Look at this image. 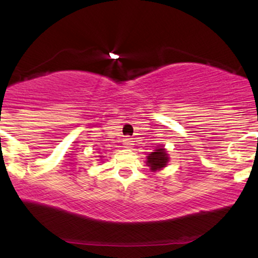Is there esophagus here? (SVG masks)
<instances>
[{
    "mask_svg": "<svg viewBox=\"0 0 258 258\" xmlns=\"http://www.w3.org/2000/svg\"><path fill=\"white\" fill-rule=\"evenodd\" d=\"M123 144H125L126 148H131V146H133V141L132 138H128V137H125L123 138Z\"/></svg>",
    "mask_w": 258,
    "mask_h": 258,
    "instance_id": "obj_1",
    "label": "esophagus"
}]
</instances>
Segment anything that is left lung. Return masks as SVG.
Masks as SVG:
<instances>
[{
	"instance_id": "1",
	"label": "left lung",
	"mask_w": 258,
	"mask_h": 258,
	"mask_svg": "<svg viewBox=\"0 0 258 258\" xmlns=\"http://www.w3.org/2000/svg\"><path fill=\"white\" fill-rule=\"evenodd\" d=\"M168 162V154L162 147H158L153 153L147 156V165L152 171H158L166 167Z\"/></svg>"
}]
</instances>
